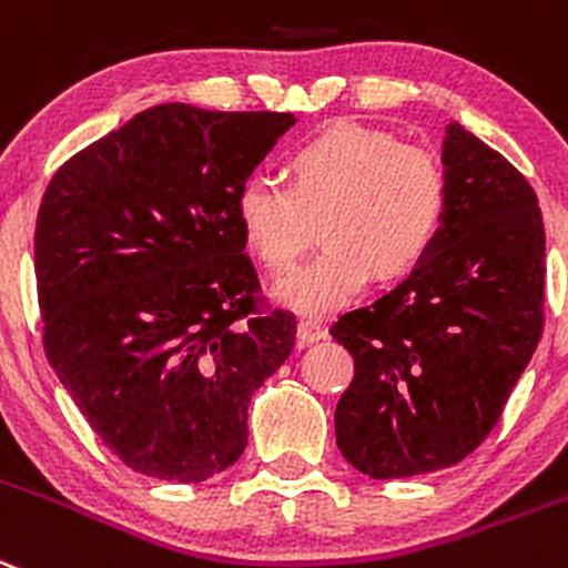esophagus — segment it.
I'll use <instances>...</instances> for the list:
<instances>
[{
    "mask_svg": "<svg viewBox=\"0 0 568 568\" xmlns=\"http://www.w3.org/2000/svg\"><path fill=\"white\" fill-rule=\"evenodd\" d=\"M296 338H300V347H305V344H316L322 342V338H327V331L320 322L302 320L300 325H296Z\"/></svg>",
    "mask_w": 568,
    "mask_h": 568,
    "instance_id": "34e87169",
    "label": "esophagus"
}]
</instances>
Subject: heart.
Returning a JSON list of instances; mask_svg holds the SVG:
<instances>
[{
  "mask_svg": "<svg viewBox=\"0 0 568 568\" xmlns=\"http://www.w3.org/2000/svg\"><path fill=\"white\" fill-rule=\"evenodd\" d=\"M291 187L254 176L237 187L235 219L268 268L294 266L320 221L322 252L274 285L296 314L325 316L369 280L415 272L448 212V176L434 151L384 129L333 123L285 159Z\"/></svg>",
  "mask_w": 568,
  "mask_h": 568,
  "instance_id": "obj_1",
  "label": "heart"
}]
</instances>
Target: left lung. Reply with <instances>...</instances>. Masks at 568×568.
Wrapping results in <instances>:
<instances>
[{"mask_svg":"<svg viewBox=\"0 0 568 568\" xmlns=\"http://www.w3.org/2000/svg\"><path fill=\"white\" fill-rule=\"evenodd\" d=\"M448 212L420 266L333 338L356 375L336 443L373 479L463 463L499 423L544 333V219L527 179L459 123L445 129Z\"/></svg>","mask_w":568,"mask_h":568,"instance_id":"8db88e82","label":"left lung"}]
</instances>
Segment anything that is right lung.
I'll return each mask as SVG.
<instances>
[{
	"mask_svg": "<svg viewBox=\"0 0 568 568\" xmlns=\"http://www.w3.org/2000/svg\"><path fill=\"white\" fill-rule=\"evenodd\" d=\"M283 111H140L63 162L36 219L44 353L92 432L136 474L204 481L241 459L254 392L291 356L243 254L237 187Z\"/></svg>",
	"mask_w": 568,
	"mask_h": 568,
	"instance_id": "1",
	"label": "right lung"
}]
</instances>
